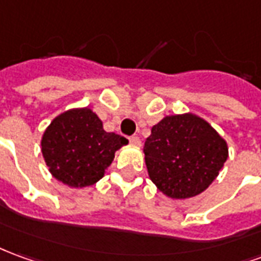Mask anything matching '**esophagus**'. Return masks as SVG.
I'll return each instance as SVG.
<instances>
[{
    "label": "esophagus",
    "instance_id": "34e87169",
    "mask_svg": "<svg viewBox=\"0 0 261 261\" xmlns=\"http://www.w3.org/2000/svg\"><path fill=\"white\" fill-rule=\"evenodd\" d=\"M128 141H130V143L133 144V145H140V144H141V141H140V138H138V137H137V136L128 137Z\"/></svg>",
    "mask_w": 261,
    "mask_h": 261
}]
</instances>
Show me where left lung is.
<instances>
[{"mask_svg": "<svg viewBox=\"0 0 261 261\" xmlns=\"http://www.w3.org/2000/svg\"><path fill=\"white\" fill-rule=\"evenodd\" d=\"M144 152L151 181L175 199L203 192L227 160L225 140L194 114L162 118L151 128Z\"/></svg>", "mask_w": 261, "mask_h": 261, "instance_id": "8db88e82", "label": "left lung"}]
</instances>
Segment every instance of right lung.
<instances>
[{
    "instance_id": "right-lung-1",
    "label": "right lung",
    "mask_w": 261,
    "mask_h": 261,
    "mask_svg": "<svg viewBox=\"0 0 261 261\" xmlns=\"http://www.w3.org/2000/svg\"><path fill=\"white\" fill-rule=\"evenodd\" d=\"M128 140L103 130L90 109H74L50 123L42 137V154L50 174L69 187H89L105 175L114 152Z\"/></svg>"
}]
</instances>
